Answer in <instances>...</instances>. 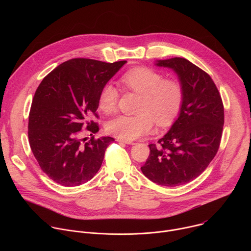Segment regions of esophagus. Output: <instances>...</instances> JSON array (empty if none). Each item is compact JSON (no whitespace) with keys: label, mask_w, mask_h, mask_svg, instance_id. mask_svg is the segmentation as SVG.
Instances as JSON below:
<instances>
[{"label":"esophagus","mask_w":251,"mask_h":251,"mask_svg":"<svg viewBox=\"0 0 251 251\" xmlns=\"http://www.w3.org/2000/svg\"><path fill=\"white\" fill-rule=\"evenodd\" d=\"M117 141L119 143H125V144H128V145H134L135 143L133 141H130V140H124V139H121V138H117Z\"/></svg>","instance_id":"34e87169"}]
</instances>
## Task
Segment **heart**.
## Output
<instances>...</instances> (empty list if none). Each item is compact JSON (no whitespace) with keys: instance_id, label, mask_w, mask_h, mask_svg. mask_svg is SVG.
Returning <instances> with one entry per match:
<instances>
[{"instance_id":"heart-1","label":"heart","mask_w":251,"mask_h":251,"mask_svg":"<svg viewBox=\"0 0 251 251\" xmlns=\"http://www.w3.org/2000/svg\"><path fill=\"white\" fill-rule=\"evenodd\" d=\"M125 89L140 94L136 115H119L107 124L110 134L134 140L150 133L155 122L159 127H167L180 113L185 99L182 82L176 78H165L160 71L146 66L127 70L121 76ZM119 91L112 83H106L98 97L99 109L110 114L117 108Z\"/></svg>"}]
</instances>
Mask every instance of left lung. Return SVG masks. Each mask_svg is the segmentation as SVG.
Masks as SVG:
<instances>
[{"mask_svg": "<svg viewBox=\"0 0 251 251\" xmlns=\"http://www.w3.org/2000/svg\"><path fill=\"white\" fill-rule=\"evenodd\" d=\"M157 64L176 71L184 86L185 99L171 130L158 145H149V157L141 170L160 186L176 187L195 180L217 155L225 108L217 85L199 66L183 57Z\"/></svg>", "mask_w": 251, "mask_h": 251, "instance_id": "left-lung-1", "label": "left lung"}]
</instances>
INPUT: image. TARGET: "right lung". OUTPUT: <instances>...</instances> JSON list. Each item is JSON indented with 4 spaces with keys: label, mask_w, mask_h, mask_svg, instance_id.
<instances>
[{
    "label": "right lung",
    "mask_w": 251,
    "mask_h": 251,
    "mask_svg": "<svg viewBox=\"0 0 251 251\" xmlns=\"http://www.w3.org/2000/svg\"><path fill=\"white\" fill-rule=\"evenodd\" d=\"M125 60L113 63L73 58L43 79L32 98L27 135L42 171L64 187L80 186L96 175L112 137L94 138L101 88ZM91 133L87 142L83 129Z\"/></svg>",
    "instance_id": "add662e5"
}]
</instances>
